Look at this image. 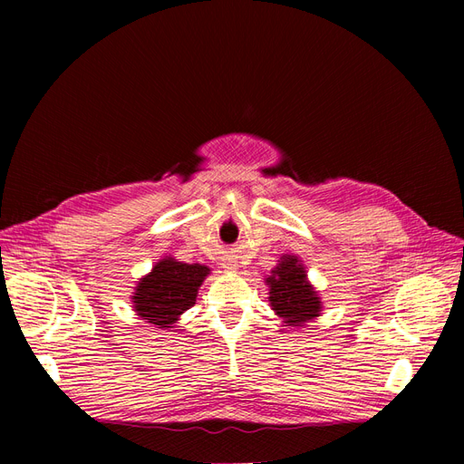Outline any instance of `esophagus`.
I'll list each match as a JSON object with an SVG mask.
<instances>
[{"label":"esophagus","instance_id":"34e87169","mask_svg":"<svg viewBox=\"0 0 464 464\" xmlns=\"http://www.w3.org/2000/svg\"><path fill=\"white\" fill-rule=\"evenodd\" d=\"M222 265H224V266H227V269H234V263H232V261H224Z\"/></svg>","mask_w":464,"mask_h":464}]
</instances>
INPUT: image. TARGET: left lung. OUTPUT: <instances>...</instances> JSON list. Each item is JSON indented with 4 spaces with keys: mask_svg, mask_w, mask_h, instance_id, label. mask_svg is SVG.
Listing matches in <instances>:
<instances>
[{
    "mask_svg": "<svg viewBox=\"0 0 464 464\" xmlns=\"http://www.w3.org/2000/svg\"><path fill=\"white\" fill-rule=\"evenodd\" d=\"M271 288L269 302L273 310L283 317L292 327H300L302 323L319 315L321 302L317 292L305 280L304 266L294 256H285L273 271V276L266 278Z\"/></svg>",
    "mask_w": 464,
    "mask_h": 464,
    "instance_id": "left-lung-1",
    "label": "left lung"
}]
</instances>
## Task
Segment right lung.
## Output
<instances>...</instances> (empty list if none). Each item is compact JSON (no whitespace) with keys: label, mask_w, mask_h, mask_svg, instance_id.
<instances>
[{"label":"right lung","mask_w":464,"mask_h":464,"mask_svg":"<svg viewBox=\"0 0 464 464\" xmlns=\"http://www.w3.org/2000/svg\"><path fill=\"white\" fill-rule=\"evenodd\" d=\"M207 275L205 265H189L172 257L162 259L135 288L131 300L137 315L147 319L150 325H172L181 314L193 307L198 288Z\"/></svg>","instance_id":"obj_1"}]
</instances>
